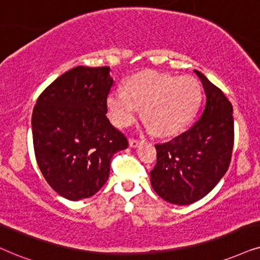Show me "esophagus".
Listing matches in <instances>:
<instances>
[{"label": "esophagus", "instance_id": "esophagus-1", "mask_svg": "<svg viewBox=\"0 0 260 260\" xmlns=\"http://www.w3.org/2000/svg\"><path fill=\"white\" fill-rule=\"evenodd\" d=\"M140 143H141L140 140L134 139V138H131V139H129V146L131 147H138V146H139Z\"/></svg>", "mask_w": 260, "mask_h": 260}]
</instances>
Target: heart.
Wrapping results in <instances>:
<instances>
[{"label": "heart", "instance_id": "1", "mask_svg": "<svg viewBox=\"0 0 260 260\" xmlns=\"http://www.w3.org/2000/svg\"><path fill=\"white\" fill-rule=\"evenodd\" d=\"M115 88L107 98L111 120L119 127L133 123L143 108V119L158 136H173L194 117L202 102V88L192 77H174L144 71Z\"/></svg>", "mask_w": 260, "mask_h": 260}]
</instances>
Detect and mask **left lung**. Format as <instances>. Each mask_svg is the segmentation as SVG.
<instances>
[{
  "instance_id": "1",
  "label": "left lung",
  "mask_w": 260,
  "mask_h": 260,
  "mask_svg": "<svg viewBox=\"0 0 260 260\" xmlns=\"http://www.w3.org/2000/svg\"><path fill=\"white\" fill-rule=\"evenodd\" d=\"M206 102L200 119L168 143L156 144L151 185L166 202L188 205L202 199L224 176L234 145L233 107L224 93L199 71Z\"/></svg>"
}]
</instances>
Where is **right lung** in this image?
I'll use <instances>...</instances> for the list:
<instances>
[{"instance_id": "obj_1", "label": "right lung", "mask_w": 260, "mask_h": 260, "mask_svg": "<svg viewBox=\"0 0 260 260\" xmlns=\"http://www.w3.org/2000/svg\"><path fill=\"white\" fill-rule=\"evenodd\" d=\"M109 67L78 66L42 92L32 113L38 167L55 192L70 200L92 197L107 182L114 153L128 141L107 117Z\"/></svg>"}]
</instances>
